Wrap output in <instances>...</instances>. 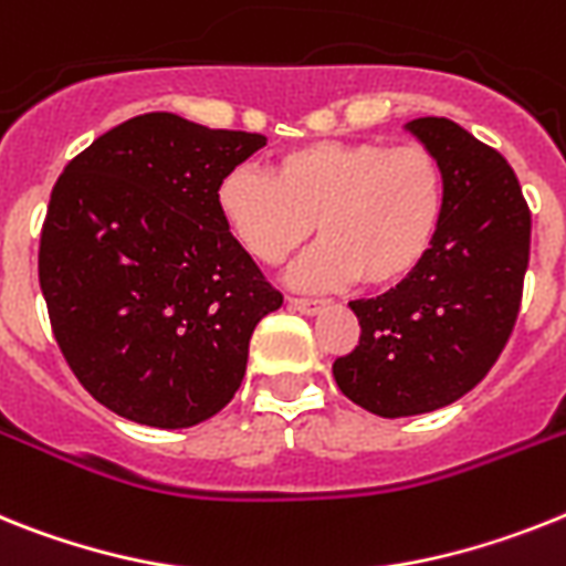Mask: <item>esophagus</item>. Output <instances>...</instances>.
Masks as SVG:
<instances>
[{
    "instance_id": "obj_1",
    "label": "esophagus",
    "mask_w": 566,
    "mask_h": 566,
    "mask_svg": "<svg viewBox=\"0 0 566 566\" xmlns=\"http://www.w3.org/2000/svg\"><path fill=\"white\" fill-rule=\"evenodd\" d=\"M287 305L293 307V311L305 313V316H316V313H322L327 307L325 298H287Z\"/></svg>"
}]
</instances>
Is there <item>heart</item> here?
<instances>
[{"label":"heart","instance_id":"b5f03b06","mask_svg":"<svg viewBox=\"0 0 566 566\" xmlns=\"http://www.w3.org/2000/svg\"><path fill=\"white\" fill-rule=\"evenodd\" d=\"M443 207V166L422 144L313 140L282 151L270 175L235 166L216 187L224 230L264 268L296 253L316 221L322 241L291 270L302 291L406 282L429 255Z\"/></svg>","mask_w":566,"mask_h":566}]
</instances>
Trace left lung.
Segmentation results:
<instances>
[{
	"mask_svg": "<svg viewBox=\"0 0 566 566\" xmlns=\"http://www.w3.org/2000/svg\"><path fill=\"white\" fill-rule=\"evenodd\" d=\"M406 132L443 166V221L406 282L350 302L363 334L334 363L339 391L379 417L437 411L486 377L530 264V207L501 151L446 117H417Z\"/></svg>",
	"mask_w": 566,
	"mask_h": 566,
	"instance_id": "8db88e82",
	"label": "left lung"
}]
</instances>
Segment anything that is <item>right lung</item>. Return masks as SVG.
<instances>
[{
  "instance_id": "obj_1",
  "label": "right lung",
  "mask_w": 566,
  "mask_h": 566,
  "mask_svg": "<svg viewBox=\"0 0 566 566\" xmlns=\"http://www.w3.org/2000/svg\"><path fill=\"white\" fill-rule=\"evenodd\" d=\"M264 144L151 112L99 135L54 184L42 296L65 363L114 415L189 429L239 391L282 293L230 239L216 187Z\"/></svg>"
}]
</instances>
